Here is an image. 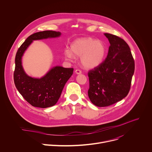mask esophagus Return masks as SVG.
Here are the masks:
<instances>
[{
	"label": "esophagus",
	"instance_id": "esophagus-1",
	"mask_svg": "<svg viewBox=\"0 0 152 152\" xmlns=\"http://www.w3.org/2000/svg\"><path fill=\"white\" fill-rule=\"evenodd\" d=\"M75 73H76V74L79 75V74H80V73H82V71H81L80 70H79V69H76V70H75Z\"/></svg>",
	"mask_w": 152,
	"mask_h": 152
}]
</instances>
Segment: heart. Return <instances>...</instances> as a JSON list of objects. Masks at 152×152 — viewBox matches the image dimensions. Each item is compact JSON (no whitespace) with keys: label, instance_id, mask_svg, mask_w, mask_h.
Returning <instances> with one entry per match:
<instances>
[{"label":"heart","instance_id":"heart-1","mask_svg":"<svg viewBox=\"0 0 152 152\" xmlns=\"http://www.w3.org/2000/svg\"><path fill=\"white\" fill-rule=\"evenodd\" d=\"M106 52V48L102 41L92 38H82L74 41L70 50H65L64 55L67 60H72L74 56L80 57L83 67L93 69L102 64Z\"/></svg>","mask_w":152,"mask_h":152}]
</instances>
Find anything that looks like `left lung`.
<instances>
[{"label": "left lung", "mask_w": 152, "mask_h": 152, "mask_svg": "<svg viewBox=\"0 0 152 152\" xmlns=\"http://www.w3.org/2000/svg\"><path fill=\"white\" fill-rule=\"evenodd\" d=\"M104 34L110 43L107 55L88 73V97L99 107L113 104L126 97L135 70L134 59L126 42L116 35Z\"/></svg>", "instance_id": "left-lung-1"}]
</instances>
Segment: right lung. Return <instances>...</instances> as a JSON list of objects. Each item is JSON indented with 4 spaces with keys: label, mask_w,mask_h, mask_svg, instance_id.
<instances>
[{
    "label": "right lung",
    "mask_w": 152,
    "mask_h": 152,
    "mask_svg": "<svg viewBox=\"0 0 152 152\" xmlns=\"http://www.w3.org/2000/svg\"><path fill=\"white\" fill-rule=\"evenodd\" d=\"M61 32L45 31L34 33L28 37L18 48L15 58L14 80L16 88L23 97L34 107L46 108L55 105L62 91L73 73V68L56 66L40 79L28 76L21 65V57L34 40L55 38Z\"/></svg>",
    "instance_id": "right-lung-1"
}]
</instances>
